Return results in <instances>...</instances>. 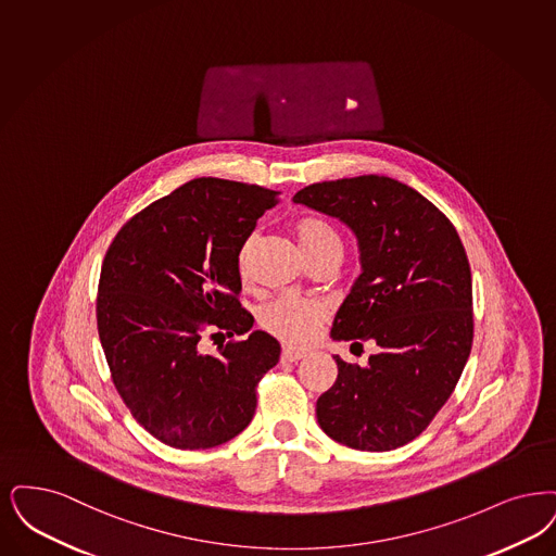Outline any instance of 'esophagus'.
Returning <instances> with one entry per match:
<instances>
[{"instance_id": "1", "label": "esophagus", "mask_w": 556, "mask_h": 556, "mask_svg": "<svg viewBox=\"0 0 556 556\" xmlns=\"http://www.w3.org/2000/svg\"><path fill=\"white\" fill-rule=\"evenodd\" d=\"M306 352H300V350H291V348H283L281 352V362H298V359H304Z\"/></svg>"}]
</instances>
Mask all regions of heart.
Masks as SVG:
<instances>
[{
  "label": "heart",
  "mask_w": 556,
  "mask_h": 556,
  "mask_svg": "<svg viewBox=\"0 0 556 556\" xmlns=\"http://www.w3.org/2000/svg\"><path fill=\"white\" fill-rule=\"evenodd\" d=\"M291 233L308 263L320 258H341L343 242L331 223L316 215H306L293 223ZM254 248V238H248L240 250V273L244 275L250 252ZM329 311L314 300H304L298 295H279L270 300L258 312V323L267 333L286 341L289 345H304L327 320Z\"/></svg>",
  "instance_id": "heart-1"
}]
</instances>
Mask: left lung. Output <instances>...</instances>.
Wrapping results in <instances>:
<instances>
[{"label":"left lung","instance_id":"1","mask_svg":"<svg viewBox=\"0 0 556 556\" xmlns=\"http://www.w3.org/2000/svg\"><path fill=\"white\" fill-rule=\"evenodd\" d=\"M293 202L345 223L362 273L334 316L331 337L378 352L362 368L337 362L316 401L325 434L357 451L414 441L451 397L473 339L471 270L453 223L414 188L384 176L302 188Z\"/></svg>","mask_w":556,"mask_h":556}]
</instances>
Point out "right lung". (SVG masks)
Returning <instances> with one entry per match:
<instances>
[{
    "mask_svg": "<svg viewBox=\"0 0 556 556\" xmlns=\"http://www.w3.org/2000/svg\"><path fill=\"white\" fill-rule=\"evenodd\" d=\"M279 192L197 178L155 200L113 240L97 327L119 397L161 443L211 448L252 422L256 384L279 362L265 331L204 355V333H245L240 250Z\"/></svg>",
    "mask_w": 556,
    "mask_h": 556,
    "instance_id": "add662e5",
    "label": "right lung"
}]
</instances>
